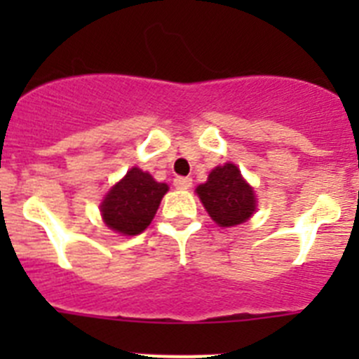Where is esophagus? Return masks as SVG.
I'll use <instances>...</instances> for the list:
<instances>
[{
    "instance_id": "esophagus-1",
    "label": "esophagus",
    "mask_w": 359,
    "mask_h": 359,
    "mask_svg": "<svg viewBox=\"0 0 359 359\" xmlns=\"http://www.w3.org/2000/svg\"><path fill=\"white\" fill-rule=\"evenodd\" d=\"M174 187L180 190H187L192 187V177H185V176H180L174 180Z\"/></svg>"
}]
</instances>
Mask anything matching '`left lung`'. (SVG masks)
<instances>
[{"instance_id": "left-lung-1", "label": "left lung", "mask_w": 359, "mask_h": 359, "mask_svg": "<svg viewBox=\"0 0 359 359\" xmlns=\"http://www.w3.org/2000/svg\"><path fill=\"white\" fill-rule=\"evenodd\" d=\"M196 194L219 226H236L248 221L257 207L255 192L233 163L215 167L207 183L196 189Z\"/></svg>"}]
</instances>
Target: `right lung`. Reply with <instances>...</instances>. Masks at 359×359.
<instances>
[{"mask_svg": "<svg viewBox=\"0 0 359 359\" xmlns=\"http://www.w3.org/2000/svg\"><path fill=\"white\" fill-rule=\"evenodd\" d=\"M169 185L133 167L100 203L104 223L122 236H138L151 224Z\"/></svg>", "mask_w": 359, "mask_h": 359, "instance_id": "1", "label": "right lung"}]
</instances>
